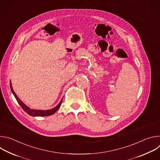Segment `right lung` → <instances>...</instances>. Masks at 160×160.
<instances>
[{"label":"right lung","mask_w":160,"mask_h":160,"mask_svg":"<svg viewBox=\"0 0 160 160\" xmlns=\"http://www.w3.org/2000/svg\"><path fill=\"white\" fill-rule=\"evenodd\" d=\"M10 87H11V92L13 94V95L14 96L16 99L17 100L18 102L19 103V104L21 106V107L23 109V110L27 112L29 115L32 116V117H46V116H50L53 115L54 113H55L56 112V111L59 108L60 105L62 102V99L61 100V101L59 102V103L54 108H52L51 109H47V110H40V109H31L29 107H28L25 104H24L22 102L19 98L17 96L16 94L14 92V91L12 88V85H11V82L10 81Z\"/></svg>","instance_id":"add662e5"}]
</instances>
